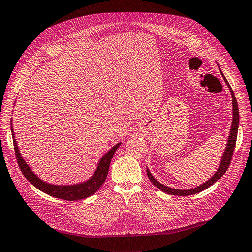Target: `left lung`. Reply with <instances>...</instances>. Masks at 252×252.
<instances>
[{
  "mask_svg": "<svg viewBox=\"0 0 252 252\" xmlns=\"http://www.w3.org/2000/svg\"><path fill=\"white\" fill-rule=\"evenodd\" d=\"M220 73H221V75H222L224 82L227 85L229 91H230L231 101H233V122H231V127H230V131H229V135H228V139H227V144H226L224 152L222 154V157H221L219 166L216 170V173L212 177H211L208 181H206V182L203 183L202 185H199V186H197L195 188H192V189H176V188L168 187L164 184H161L159 181H157L153 177V175L151 174L149 168L147 167V175H148L151 182H152L161 191H163V192H165L167 194L186 196V195L198 193V192H200V191H203V190L209 188L211 185H213L215 182H217V181L226 173V170H227V168L230 164V160H231V157H233V153H234V150H235V147H236V142H237V134H238V128H239V107H238V102H237V99L235 97L233 90H231L228 82L226 80L225 76L223 75V73H222V71H221V70H220Z\"/></svg>",
  "mask_w": 252,
  "mask_h": 252,
  "instance_id": "8db88e82",
  "label": "left lung"
}]
</instances>
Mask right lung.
I'll return each instance as SVG.
<instances>
[{"label": "right lung", "instance_id": "1", "mask_svg": "<svg viewBox=\"0 0 252 252\" xmlns=\"http://www.w3.org/2000/svg\"><path fill=\"white\" fill-rule=\"evenodd\" d=\"M10 128H11V133L13 138V145L15 150V156L17 159V163L19 168H21L23 175L26 177V179L29 181L30 183L33 184L37 189H39L42 192L57 198H61L65 200H79L84 199L89 196L93 195L96 191L101 187V185L104 183L106 179V176L108 174L109 164L112 158L116 152V150L120 147L122 143H118L115 145L112 149H109L108 152H106L101 158H100L99 162L97 164V167L93 175L90 177L88 180L84 181V182L71 184V185H55V184H49L45 181L40 179L34 172L32 168L29 166V164L26 162V160L22 156L21 152H19V149L16 143V139L14 136V131L12 127V120L11 123H10Z\"/></svg>", "mask_w": 252, "mask_h": 252}]
</instances>
